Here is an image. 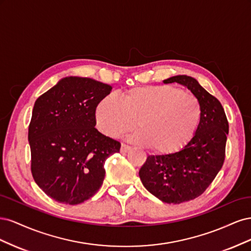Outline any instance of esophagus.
Listing matches in <instances>:
<instances>
[{
    "mask_svg": "<svg viewBox=\"0 0 251 251\" xmlns=\"http://www.w3.org/2000/svg\"><path fill=\"white\" fill-rule=\"evenodd\" d=\"M130 150H131L130 146H127V144H126V143L121 144V148H120L121 153H126V151H128Z\"/></svg>",
    "mask_w": 251,
    "mask_h": 251,
    "instance_id": "1",
    "label": "esophagus"
}]
</instances>
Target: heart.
<instances>
[{
  "label": "heart",
  "instance_id": "heart-1",
  "mask_svg": "<svg viewBox=\"0 0 251 251\" xmlns=\"http://www.w3.org/2000/svg\"><path fill=\"white\" fill-rule=\"evenodd\" d=\"M201 108L191 93L172 86H143L126 91L121 100L108 95L98 102L95 118L111 137L132 131L155 154L177 153L191 141L199 125Z\"/></svg>",
  "mask_w": 251,
  "mask_h": 251
}]
</instances>
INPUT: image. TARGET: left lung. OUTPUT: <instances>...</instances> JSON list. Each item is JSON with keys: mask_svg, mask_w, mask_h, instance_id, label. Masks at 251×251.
Instances as JSON below:
<instances>
[{"mask_svg": "<svg viewBox=\"0 0 251 251\" xmlns=\"http://www.w3.org/2000/svg\"><path fill=\"white\" fill-rule=\"evenodd\" d=\"M163 82H178L192 91L200 103V123L194 137L181 151L149 156L139 177L158 199L179 204L198 198L222 169L229 126L221 102L195 78L177 75Z\"/></svg>", "mask_w": 251, "mask_h": 251, "instance_id": "1", "label": "left lung"}]
</instances>
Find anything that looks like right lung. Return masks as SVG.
Masks as SVG:
<instances>
[{
    "label": "right lung",
    "instance_id": "right-lung-1",
    "mask_svg": "<svg viewBox=\"0 0 251 251\" xmlns=\"http://www.w3.org/2000/svg\"><path fill=\"white\" fill-rule=\"evenodd\" d=\"M111 90L92 78L69 76L36 100L28 130L31 173L51 199L75 205L100 188L105 159L121 146L95 127L97 104Z\"/></svg>",
    "mask_w": 251,
    "mask_h": 251
}]
</instances>
